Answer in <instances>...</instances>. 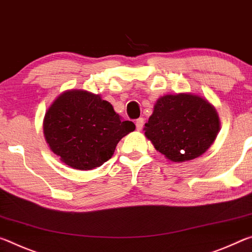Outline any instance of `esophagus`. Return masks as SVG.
I'll return each instance as SVG.
<instances>
[{
	"mask_svg": "<svg viewBox=\"0 0 252 252\" xmlns=\"http://www.w3.org/2000/svg\"><path fill=\"white\" fill-rule=\"evenodd\" d=\"M135 125H136V128H137V130H142L143 126H144V118H142V117L138 118L137 121H136Z\"/></svg>",
	"mask_w": 252,
	"mask_h": 252,
	"instance_id": "obj_1",
	"label": "esophagus"
}]
</instances>
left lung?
<instances>
[{
    "mask_svg": "<svg viewBox=\"0 0 252 252\" xmlns=\"http://www.w3.org/2000/svg\"><path fill=\"white\" fill-rule=\"evenodd\" d=\"M219 128L217 110L207 99L179 94L158 99L144 130L159 153L173 162H184L203 154Z\"/></svg>",
    "mask_w": 252,
    "mask_h": 252,
    "instance_id": "8db88e82",
    "label": "left lung"
}]
</instances>
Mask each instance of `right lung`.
Listing matches in <instances>:
<instances>
[{
	"mask_svg": "<svg viewBox=\"0 0 252 252\" xmlns=\"http://www.w3.org/2000/svg\"><path fill=\"white\" fill-rule=\"evenodd\" d=\"M135 129L99 94L70 90L60 94L44 116L45 141L70 167L87 171L114 155L118 142Z\"/></svg>",
	"mask_w": 252,
	"mask_h": 252,
	"instance_id": "1",
	"label": "right lung"
}]
</instances>
